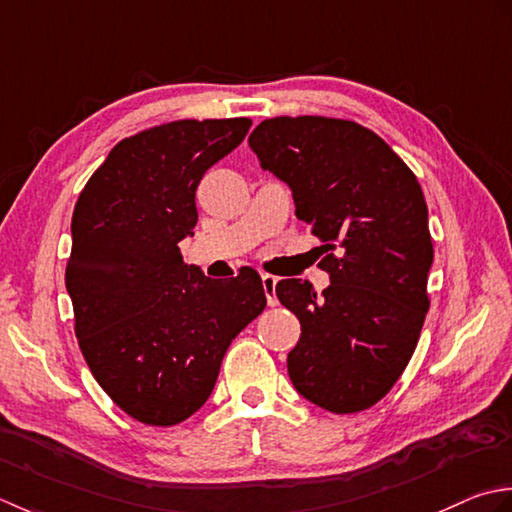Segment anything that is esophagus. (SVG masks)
Wrapping results in <instances>:
<instances>
[{
    "label": "esophagus",
    "instance_id": "obj_1",
    "mask_svg": "<svg viewBox=\"0 0 512 512\" xmlns=\"http://www.w3.org/2000/svg\"><path fill=\"white\" fill-rule=\"evenodd\" d=\"M276 283H278L276 276L263 274V289H265V296H267L269 307H274L276 302H278V298H276Z\"/></svg>",
    "mask_w": 512,
    "mask_h": 512
}]
</instances>
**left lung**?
I'll use <instances>...</instances> for the list:
<instances>
[{"instance_id":"8db88e82","label":"left lung","mask_w":512,"mask_h":512,"mask_svg":"<svg viewBox=\"0 0 512 512\" xmlns=\"http://www.w3.org/2000/svg\"><path fill=\"white\" fill-rule=\"evenodd\" d=\"M260 168L291 190L296 216L338 256L318 296L302 278L276 285L300 320L291 384L331 413L369 409L402 375L429 311V210L415 174L378 134L327 117L265 119L249 134Z\"/></svg>"}]
</instances>
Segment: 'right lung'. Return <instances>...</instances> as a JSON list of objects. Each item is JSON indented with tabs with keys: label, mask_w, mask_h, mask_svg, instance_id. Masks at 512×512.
Returning a JSON list of instances; mask_svg holds the SVG:
<instances>
[{
	"label": "right lung",
	"mask_w": 512,
	"mask_h": 512,
	"mask_svg": "<svg viewBox=\"0 0 512 512\" xmlns=\"http://www.w3.org/2000/svg\"><path fill=\"white\" fill-rule=\"evenodd\" d=\"M252 121H174L123 139L72 214L66 289L88 367L134 420L172 426L210 398L229 344L265 309L258 271L183 263L196 187Z\"/></svg>",
	"instance_id": "add662e5"
}]
</instances>
